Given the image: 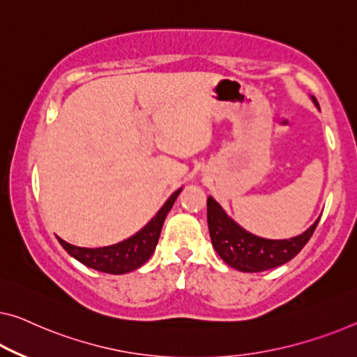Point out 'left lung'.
<instances>
[{"mask_svg": "<svg viewBox=\"0 0 357 357\" xmlns=\"http://www.w3.org/2000/svg\"><path fill=\"white\" fill-rule=\"evenodd\" d=\"M312 102L319 105L316 98H312ZM206 220H208L211 243L222 261L242 273H261L295 258L314 234L321 218L301 236L284 238V241H271L247 232L226 215V211L213 197H208Z\"/></svg>", "mask_w": 357, "mask_h": 357, "instance_id": "obj_1", "label": "left lung"}]
</instances>
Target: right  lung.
I'll return each mask as SVG.
<instances>
[{"instance_id":"add662e5","label":"right lung","mask_w":357,"mask_h":357,"mask_svg":"<svg viewBox=\"0 0 357 357\" xmlns=\"http://www.w3.org/2000/svg\"><path fill=\"white\" fill-rule=\"evenodd\" d=\"M181 189H178L169 199L165 202V205L152 218L142 229L135 236L126 238V241L115 243V245L102 247V248H83L75 247L72 243H67L57 237L61 245L66 248V252L83 263L88 268H93L100 273L107 274H126L137 268H141L149 258L152 257L153 250L157 247L158 237H160L162 226L168 211L172 210L174 200L178 199Z\"/></svg>"}]
</instances>
